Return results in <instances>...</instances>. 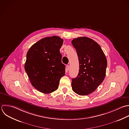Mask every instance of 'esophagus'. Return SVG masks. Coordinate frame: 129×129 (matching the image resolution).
I'll return each instance as SVG.
<instances>
[{
    "label": "esophagus",
    "instance_id": "1",
    "mask_svg": "<svg viewBox=\"0 0 129 129\" xmlns=\"http://www.w3.org/2000/svg\"><path fill=\"white\" fill-rule=\"evenodd\" d=\"M69 68H70V66H69V65H67V66H66V71H68L69 70Z\"/></svg>",
    "mask_w": 129,
    "mask_h": 129
}]
</instances>
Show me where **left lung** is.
Returning a JSON list of instances; mask_svg holds the SVG:
<instances>
[{"instance_id": "8db88e82", "label": "left lung", "mask_w": 129, "mask_h": 129, "mask_svg": "<svg viewBox=\"0 0 129 129\" xmlns=\"http://www.w3.org/2000/svg\"><path fill=\"white\" fill-rule=\"evenodd\" d=\"M71 43L76 50L79 62L78 74L72 79V88L78 95H87L94 91L103 82L107 58L101 46L91 39L78 37Z\"/></svg>"}]
</instances>
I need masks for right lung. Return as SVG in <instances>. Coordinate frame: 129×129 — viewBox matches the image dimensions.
<instances>
[{"label": "right lung", "instance_id": "1", "mask_svg": "<svg viewBox=\"0 0 129 129\" xmlns=\"http://www.w3.org/2000/svg\"><path fill=\"white\" fill-rule=\"evenodd\" d=\"M63 40L58 36L44 38L34 44L26 54L24 69L31 85L48 94L56 90L61 78L65 75L60 49Z\"/></svg>", "mask_w": 129, "mask_h": 129}]
</instances>
